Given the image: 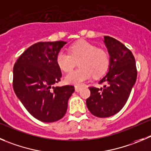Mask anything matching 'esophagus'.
<instances>
[{
  "instance_id": "obj_1",
  "label": "esophagus",
  "mask_w": 151,
  "mask_h": 151,
  "mask_svg": "<svg viewBox=\"0 0 151 151\" xmlns=\"http://www.w3.org/2000/svg\"><path fill=\"white\" fill-rule=\"evenodd\" d=\"M82 86H75V91H80V89H81Z\"/></svg>"
}]
</instances>
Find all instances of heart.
Segmentation results:
<instances>
[{
    "label": "heart",
    "mask_w": 151,
    "mask_h": 151,
    "mask_svg": "<svg viewBox=\"0 0 151 151\" xmlns=\"http://www.w3.org/2000/svg\"><path fill=\"white\" fill-rule=\"evenodd\" d=\"M77 61L80 68L65 76V81L67 83L79 86L91 75L95 78L101 77L107 72L110 64L107 52L85 40L71 45L69 53L62 50L56 56V63L65 72L71 71Z\"/></svg>",
    "instance_id": "1"
}]
</instances>
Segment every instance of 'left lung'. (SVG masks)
Instances as JSON below:
<instances>
[{
    "label": "left lung",
    "mask_w": 151,
    "mask_h": 151,
    "mask_svg": "<svg viewBox=\"0 0 151 151\" xmlns=\"http://www.w3.org/2000/svg\"><path fill=\"white\" fill-rule=\"evenodd\" d=\"M104 43L110 56L109 72L100 80L103 88L88 87L91 95L86 99L88 110L98 118L112 116L124 107L137 77L132 52L110 36H104Z\"/></svg>",
    "instance_id": "left-lung-1"
}]
</instances>
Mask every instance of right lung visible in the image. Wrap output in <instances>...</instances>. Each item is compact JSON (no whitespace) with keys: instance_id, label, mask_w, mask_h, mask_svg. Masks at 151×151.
I'll use <instances>...</instances> for the list:
<instances>
[{"instance_id":"add662e5","label":"right lung","mask_w":151,"mask_h":151,"mask_svg":"<svg viewBox=\"0 0 151 151\" xmlns=\"http://www.w3.org/2000/svg\"><path fill=\"white\" fill-rule=\"evenodd\" d=\"M66 43L38 42L28 47L14 65L12 86L15 95L29 114L41 122L61 119L74 91L71 85L53 86L62 77L56 54Z\"/></svg>"}]
</instances>
